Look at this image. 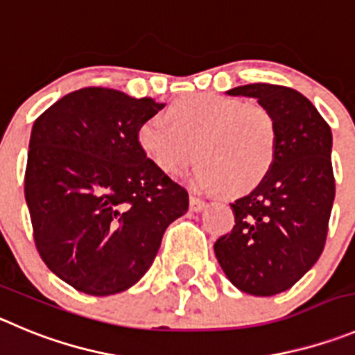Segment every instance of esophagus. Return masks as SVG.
<instances>
[{
  "label": "esophagus",
  "mask_w": 355,
  "mask_h": 355,
  "mask_svg": "<svg viewBox=\"0 0 355 355\" xmlns=\"http://www.w3.org/2000/svg\"><path fill=\"white\" fill-rule=\"evenodd\" d=\"M203 207H205V201L201 200V198H198V196L189 198V208H191L193 211L203 210Z\"/></svg>",
  "instance_id": "1"
}]
</instances>
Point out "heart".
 I'll use <instances>...</instances> for the list:
<instances>
[{
	"mask_svg": "<svg viewBox=\"0 0 355 355\" xmlns=\"http://www.w3.org/2000/svg\"><path fill=\"white\" fill-rule=\"evenodd\" d=\"M137 141L162 173L173 177L198 157L201 187L241 194L257 187L273 168L278 125L259 103L196 92L175 99L166 121L145 119Z\"/></svg>",
	"mask_w": 355,
	"mask_h": 355,
	"instance_id": "obj_1",
	"label": "heart"
}]
</instances>
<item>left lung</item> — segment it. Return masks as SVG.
Returning <instances> with one entry per match:
<instances>
[{
	"label": "left lung",
	"mask_w": 355,
	"mask_h": 355,
	"mask_svg": "<svg viewBox=\"0 0 355 355\" xmlns=\"http://www.w3.org/2000/svg\"><path fill=\"white\" fill-rule=\"evenodd\" d=\"M230 96L257 98L275 115L273 168L247 196L231 203L234 226L215 241V256L233 286L252 296L291 289L324 250L334 200L331 128L301 92L248 84Z\"/></svg>",
	"instance_id": "left-lung-1"
}]
</instances>
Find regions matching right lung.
<instances>
[{"label":"right lung","instance_id":"add662e5","mask_svg":"<svg viewBox=\"0 0 355 355\" xmlns=\"http://www.w3.org/2000/svg\"><path fill=\"white\" fill-rule=\"evenodd\" d=\"M164 105L115 89L69 92L33 124L24 196L43 263L91 296L137 284L189 208L185 187L144 154L137 131Z\"/></svg>","mask_w":355,"mask_h":355}]
</instances>
